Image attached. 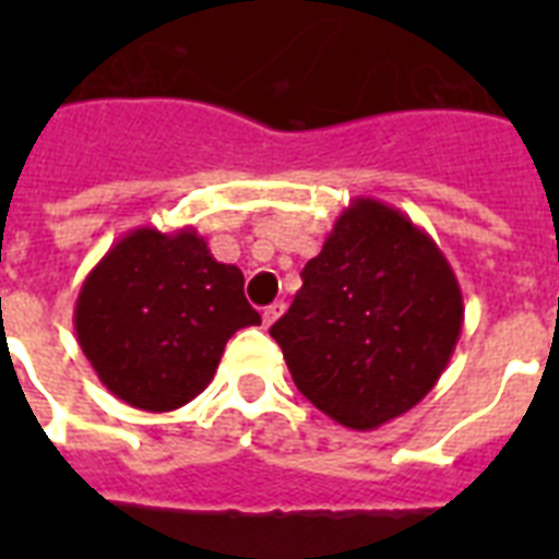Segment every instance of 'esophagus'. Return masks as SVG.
Segmentation results:
<instances>
[{
	"label": "esophagus",
	"instance_id": "esophagus-1",
	"mask_svg": "<svg viewBox=\"0 0 559 559\" xmlns=\"http://www.w3.org/2000/svg\"><path fill=\"white\" fill-rule=\"evenodd\" d=\"M281 313H284V301H275V305L263 307V324L270 328V324L275 322V319H278Z\"/></svg>",
	"mask_w": 559,
	"mask_h": 559
}]
</instances>
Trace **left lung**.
Listing matches in <instances>:
<instances>
[{
	"label": "left lung",
	"instance_id": "1",
	"mask_svg": "<svg viewBox=\"0 0 559 559\" xmlns=\"http://www.w3.org/2000/svg\"><path fill=\"white\" fill-rule=\"evenodd\" d=\"M301 281L270 336L316 408L368 432L432 391L461 336L464 298L424 228L357 197Z\"/></svg>",
	"mask_w": 559,
	"mask_h": 559
}]
</instances>
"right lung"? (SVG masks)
Instances as JSON below:
<instances>
[{
  "mask_svg": "<svg viewBox=\"0 0 559 559\" xmlns=\"http://www.w3.org/2000/svg\"><path fill=\"white\" fill-rule=\"evenodd\" d=\"M261 324L243 272L193 228L124 235L86 275L74 333L98 380L144 412H174L211 382L226 342Z\"/></svg>",
  "mask_w": 559,
  "mask_h": 559,
  "instance_id": "1",
  "label": "right lung"
}]
</instances>
